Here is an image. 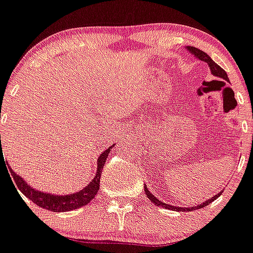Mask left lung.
<instances>
[{
	"mask_svg": "<svg viewBox=\"0 0 253 253\" xmlns=\"http://www.w3.org/2000/svg\"><path fill=\"white\" fill-rule=\"evenodd\" d=\"M187 48L188 51H190L191 52V55H193L195 56V57H197L198 60H201V61H203V62H206L207 65H208V67H209V70H211V75L214 76V77H216V78H220V79H224V81H226V82H229V78H228V75H226V72L225 71L223 70V68L220 67V66L219 65H216L215 62H214L213 60H211V57H209V55H207L206 52H203L202 50H200V48H197V47H193V46H187L186 47ZM144 192H145V195H147V197L149 198L150 201H152L153 203H154L155 206H159V207H164V208H167V209H172V211H196V209H201V208H203V207H206V206H208L209 203H211L213 202L214 200H216V198L219 197V196L221 195V193H223V191H220V192L219 193H216L215 196H214V197H211V198H209L208 201H206L205 203H201V205H198V206H195V207H191V208H181V207H175V206H170V205H167V203H163L162 201H159L158 200L157 197H155L154 195H153L152 192H149V191H148V188L145 187L144 186Z\"/></svg>",
	"mask_w": 253,
	"mask_h": 253,
	"instance_id": "1",
	"label": "left lung"
}]
</instances>
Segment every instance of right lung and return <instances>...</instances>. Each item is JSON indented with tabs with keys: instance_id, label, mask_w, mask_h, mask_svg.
I'll list each match as a JSON object with an SVG mask.
<instances>
[{
	"instance_id": "obj_1",
	"label": "right lung",
	"mask_w": 253,
	"mask_h": 253,
	"mask_svg": "<svg viewBox=\"0 0 253 253\" xmlns=\"http://www.w3.org/2000/svg\"><path fill=\"white\" fill-rule=\"evenodd\" d=\"M1 137V136H0ZM1 141V139H0ZM114 147H109L108 149L104 150L98 158V169H96V174L94 176V178L91 180V182L88 186L83 188V190L78 191V192L70 193V195H52V193H46L44 191H38L35 188H33L32 186L28 185V182H25L19 175H17L13 170L9 168V171H11L12 177H13L14 182H16L17 187L19 188L20 192L25 196V197L29 198L30 201L35 203L37 206L42 207V208L47 209L51 211H73V209L81 208V207L88 205L95 195L98 193L99 186H100V176L101 171H103V168L105 165L106 158H108L110 149Z\"/></svg>"
}]
</instances>
